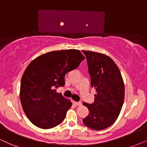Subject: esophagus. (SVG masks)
Instances as JSON below:
<instances>
[{"label":"esophagus","instance_id":"obj_1","mask_svg":"<svg viewBox=\"0 0 147 147\" xmlns=\"http://www.w3.org/2000/svg\"><path fill=\"white\" fill-rule=\"evenodd\" d=\"M74 103V104L75 105V106H81V102H73Z\"/></svg>","mask_w":147,"mask_h":147}]
</instances>
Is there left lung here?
<instances>
[{
    "label": "left lung",
    "mask_w": 147,
    "mask_h": 147,
    "mask_svg": "<svg viewBox=\"0 0 147 147\" xmlns=\"http://www.w3.org/2000/svg\"><path fill=\"white\" fill-rule=\"evenodd\" d=\"M82 52L86 57L91 86L96 92L94 103H83L89 114L82 121L92 129L102 130L111 126L119 115L125 97L123 80L109 57L90 51Z\"/></svg>",
    "instance_id": "left-lung-1"
}]
</instances>
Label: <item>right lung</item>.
I'll use <instances>...</instances> for the list:
<instances>
[{
  "instance_id": "add662e5",
  "label": "right lung",
  "mask_w": 147,
  "mask_h": 147,
  "mask_svg": "<svg viewBox=\"0 0 147 147\" xmlns=\"http://www.w3.org/2000/svg\"><path fill=\"white\" fill-rule=\"evenodd\" d=\"M84 59L79 50L67 49L43 54L30 63L22 77L20 98L34 125L47 129L64 120L72 102L54 88L64 86L65 74Z\"/></svg>"
}]
</instances>
